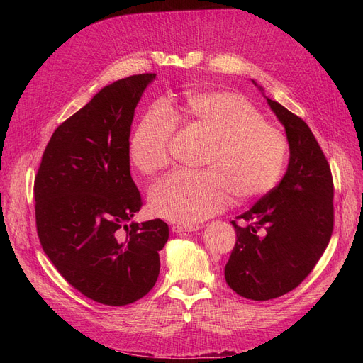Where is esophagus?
Here are the masks:
<instances>
[{"mask_svg":"<svg viewBox=\"0 0 363 363\" xmlns=\"http://www.w3.org/2000/svg\"><path fill=\"white\" fill-rule=\"evenodd\" d=\"M171 228L172 232L180 233V232H195V230H199L200 227L195 224H174Z\"/></svg>","mask_w":363,"mask_h":363,"instance_id":"1","label":"esophagus"}]
</instances>
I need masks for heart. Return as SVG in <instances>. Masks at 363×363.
<instances>
[{"mask_svg": "<svg viewBox=\"0 0 363 363\" xmlns=\"http://www.w3.org/2000/svg\"><path fill=\"white\" fill-rule=\"evenodd\" d=\"M211 135L201 163L204 169H179L160 180L150 194L151 211L183 224L199 223L230 203L251 200L276 188L288 160V138L263 119L247 96L233 91L204 89L186 94L169 111L151 106L128 140L135 168L151 175L171 162L177 123Z\"/></svg>", "mask_w": 363, "mask_h": 363, "instance_id": "obj_1", "label": "heart"}]
</instances>
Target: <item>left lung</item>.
Listing matches in <instances>:
<instances>
[{
	"label": "left lung",
	"instance_id": "obj_1",
	"mask_svg": "<svg viewBox=\"0 0 363 363\" xmlns=\"http://www.w3.org/2000/svg\"><path fill=\"white\" fill-rule=\"evenodd\" d=\"M268 104L286 130L291 157L283 180L232 224L236 244L225 265L230 288L267 301L309 276L333 233L330 164L304 121L280 103Z\"/></svg>",
	"mask_w": 363,
	"mask_h": 363
}]
</instances>
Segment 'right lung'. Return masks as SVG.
Here are the masks:
<instances>
[{
    "label": "right lung",
    "mask_w": 363,
    "mask_h": 363,
    "mask_svg": "<svg viewBox=\"0 0 363 363\" xmlns=\"http://www.w3.org/2000/svg\"><path fill=\"white\" fill-rule=\"evenodd\" d=\"M155 77L130 75L103 87L56 128L35 177L43 251L71 286L106 306L135 303L152 289L169 238L159 218L130 223L142 207L130 174V130Z\"/></svg>",
    "instance_id": "right-lung-1"
}]
</instances>
